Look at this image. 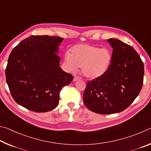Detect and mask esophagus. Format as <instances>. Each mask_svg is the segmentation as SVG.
Here are the masks:
<instances>
[{"label": "esophagus", "instance_id": "1", "mask_svg": "<svg viewBox=\"0 0 151 151\" xmlns=\"http://www.w3.org/2000/svg\"><path fill=\"white\" fill-rule=\"evenodd\" d=\"M79 80H81V78L78 77V76H75L73 78V81H75V82L79 81Z\"/></svg>", "mask_w": 151, "mask_h": 151}]
</instances>
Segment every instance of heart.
<instances>
[{
  "instance_id": "obj_1",
  "label": "heart",
  "mask_w": 151,
  "mask_h": 151,
  "mask_svg": "<svg viewBox=\"0 0 151 151\" xmlns=\"http://www.w3.org/2000/svg\"><path fill=\"white\" fill-rule=\"evenodd\" d=\"M112 54L108 48L81 44L76 45L64 56V63L68 70L73 72L81 67V73L86 78L94 79L100 77L109 69Z\"/></svg>"
}]
</instances>
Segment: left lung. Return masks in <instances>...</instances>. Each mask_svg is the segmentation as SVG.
Returning a JSON list of instances; mask_svg holds the SVG:
<instances>
[{"mask_svg":"<svg viewBox=\"0 0 151 151\" xmlns=\"http://www.w3.org/2000/svg\"><path fill=\"white\" fill-rule=\"evenodd\" d=\"M112 48L109 69L88 81L83 101L90 111L107 114L119 112L131 104L141 90L144 64L131 46L119 39L107 40Z\"/></svg>","mask_w":151,"mask_h":151,"instance_id":"obj_1","label":"left lung"}]
</instances>
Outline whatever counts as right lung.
<instances>
[{
  "instance_id": "right-lung-1",
  "label": "right lung",
  "mask_w": 151,
  "mask_h": 151,
  "mask_svg": "<svg viewBox=\"0 0 151 151\" xmlns=\"http://www.w3.org/2000/svg\"><path fill=\"white\" fill-rule=\"evenodd\" d=\"M63 38L32 35L12 49L5 70L14 100L30 111H52L59 103L60 92L73 76L60 67L58 47Z\"/></svg>"
}]
</instances>
